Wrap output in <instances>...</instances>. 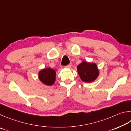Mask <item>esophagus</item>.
I'll return each instance as SVG.
<instances>
[{
	"instance_id": "1",
	"label": "esophagus",
	"mask_w": 131,
	"mask_h": 131,
	"mask_svg": "<svg viewBox=\"0 0 131 131\" xmlns=\"http://www.w3.org/2000/svg\"><path fill=\"white\" fill-rule=\"evenodd\" d=\"M71 66H72L71 64H68L67 66H66V68H70L71 67Z\"/></svg>"
}]
</instances>
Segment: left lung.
<instances>
[{"mask_svg":"<svg viewBox=\"0 0 131 131\" xmlns=\"http://www.w3.org/2000/svg\"><path fill=\"white\" fill-rule=\"evenodd\" d=\"M77 70L82 81L85 82L94 81L99 75L97 66L94 63L83 61L78 66Z\"/></svg>","mask_w":131,"mask_h":131,"instance_id":"left-lung-1","label":"left lung"}]
</instances>
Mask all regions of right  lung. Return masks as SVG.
<instances>
[{
    "mask_svg": "<svg viewBox=\"0 0 131 131\" xmlns=\"http://www.w3.org/2000/svg\"><path fill=\"white\" fill-rule=\"evenodd\" d=\"M39 79L43 83L48 86L52 85L55 82L56 72L50 68H45L40 71L38 74Z\"/></svg>",
    "mask_w": 131,
    "mask_h": 131,
    "instance_id": "obj_1",
    "label": "right lung"
}]
</instances>
